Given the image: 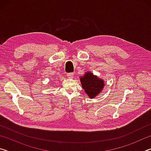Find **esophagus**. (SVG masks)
Masks as SVG:
<instances>
[{
  "mask_svg": "<svg viewBox=\"0 0 151 151\" xmlns=\"http://www.w3.org/2000/svg\"><path fill=\"white\" fill-rule=\"evenodd\" d=\"M67 76L69 78H73L74 77V73H67Z\"/></svg>",
  "mask_w": 151,
  "mask_h": 151,
  "instance_id": "34e87169",
  "label": "esophagus"
}]
</instances>
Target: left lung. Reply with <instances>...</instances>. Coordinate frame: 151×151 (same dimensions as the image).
Here are the masks:
<instances>
[{
    "mask_svg": "<svg viewBox=\"0 0 151 151\" xmlns=\"http://www.w3.org/2000/svg\"><path fill=\"white\" fill-rule=\"evenodd\" d=\"M80 79L82 86L91 99L98 95L103 88L104 81L93 75L91 73H86Z\"/></svg>",
    "mask_w": 151,
    "mask_h": 151,
    "instance_id": "8db88e82",
    "label": "left lung"
}]
</instances>
